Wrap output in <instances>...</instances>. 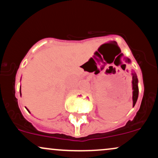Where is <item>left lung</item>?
Instances as JSON below:
<instances>
[{
	"label": "left lung",
	"mask_w": 158,
	"mask_h": 158,
	"mask_svg": "<svg viewBox=\"0 0 158 158\" xmlns=\"http://www.w3.org/2000/svg\"><path fill=\"white\" fill-rule=\"evenodd\" d=\"M125 61L127 63H131V60L127 58H124ZM132 88H133V106L136 104L138 99L139 95V87H138V79L136 74L135 73H132Z\"/></svg>",
	"instance_id": "left-lung-1"
}]
</instances>
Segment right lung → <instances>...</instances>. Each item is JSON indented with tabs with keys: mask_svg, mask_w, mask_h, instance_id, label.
<instances>
[{
	"mask_svg": "<svg viewBox=\"0 0 158 158\" xmlns=\"http://www.w3.org/2000/svg\"><path fill=\"white\" fill-rule=\"evenodd\" d=\"M20 94H21V87H20ZM26 109H27V108H26ZM27 111H28V112H29V110H27Z\"/></svg>",
	"mask_w": 158,
	"mask_h": 158,
	"instance_id": "1",
	"label": "right lung"
}]
</instances>
